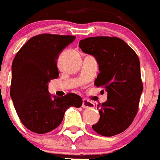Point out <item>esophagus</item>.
Segmentation results:
<instances>
[{
  "instance_id": "34e87169",
  "label": "esophagus",
  "mask_w": 160,
  "mask_h": 160,
  "mask_svg": "<svg viewBox=\"0 0 160 160\" xmlns=\"http://www.w3.org/2000/svg\"><path fill=\"white\" fill-rule=\"evenodd\" d=\"M82 107L83 108H92L95 107V104L92 102H90L88 99H83L82 100Z\"/></svg>"
}]
</instances>
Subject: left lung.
I'll return each mask as SVG.
<instances>
[{
    "instance_id": "1",
    "label": "left lung",
    "mask_w": 160,
    "mask_h": 160,
    "mask_svg": "<svg viewBox=\"0 0 160 160\" xmlns=\"http://www.w3.org/2000/svg\"><path fill=\"white\" fill-rule=\"evenodd\" d=\"M79 47L97 60L100 73L95 84L104 87L108 93V100L97 107L100 119L92 128L102 136L121 133L135 117L143 91L139 58L116 37L84 38L80 40Z\"/></svg>"
}]
</instances>
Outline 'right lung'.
<instances>
[{"instance_id":"add662e5","label":"right lung","mask_w":160,"mask_h":160,"mask_svg":"<svg viewBox=\"0 0 160 160\" xmlns=\"http://www.w3.org/2000/svg\"><path fill=\"white\" fill-rule=\"evenodd\" d=\"M75 38L70 35H37L14 57L10 96L22 124L36 133L55 129L69 108L82 106V100L78 95L68 93L52 97L48 91L50 81L58 78V58Z\"/></svg>"}]
</instances>
